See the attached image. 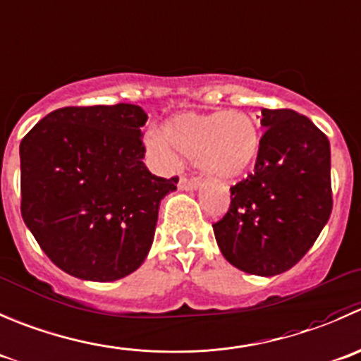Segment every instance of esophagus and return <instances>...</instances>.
<instances>
[{
  "instance_id": "obj_1",
  "label": "esophagus",
  "mask_w": 361,
  "mask_h": 361,
  "mask_svg": "<svg viewBox=\"0 0 361 361\" xmlns=\"http://www.w3.org/2000/svg\"><path fill=\"white\" fill-rule=\"evenodd\" d=\"M200 185V180L189 179V177L180 176L179 177V188L180 189H196Z\"/></svg>"
}]
</instances>
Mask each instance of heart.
<instances>
[{
    "instance_id": "b5f03b06",
    "label": "heart",
    "mask_w": 361,
    "mask_h": 361,
    "mask_svg": "<svg viewBox=\"0 0 361 361\" xmlns=\"http://www.w3.org/2000/svg\"><path fill=\"white\" fill-rule=\"evenodd\" d=\"M149 145L165 159L176 152L196 158L207 177L231 180L255 166L262 147V135L251 116L238 110L210 114H184L166 123L163 137L152 135Z\"/></svg>"
}]
</instances>
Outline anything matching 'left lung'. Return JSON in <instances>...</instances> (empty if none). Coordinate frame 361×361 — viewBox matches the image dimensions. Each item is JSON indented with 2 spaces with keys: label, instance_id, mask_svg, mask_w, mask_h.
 Segmentation results:
<instances>
[{
  "label": "left lung",
  "instance_id": "1",
  "mask_svg": "<svg viewBox=\"0 0 361 361\" xmlns=\"http://www.w3.org/2000/svg\"><path fill=\"white\" fill-rule=\"evenodd\" d=\"M255 172L231 185L228 212L212 224L224 258L255 276H277L312 247L334 207L330 142L290 109H262Z\"/></svg>",
  "mask_w": 361,
  "mask_h": 361
}]
</instances>
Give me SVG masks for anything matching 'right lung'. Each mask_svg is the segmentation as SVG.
I'll use <instances>...</instances> for the list:
<instances>
[{
  "instance_id": "1",
  "label": "right lung",
  "mask_w": 361,
  "mask_h": 361,
  "mask_svg": "<svg viewBox=\"0 0 361 361\" xmlns=\"http://www.w3.org/2000/svg\"><path fill=\"white\" fill-rule=\"evenodd\" d=\"M145 123L130 103L63 106L20 142V214L63 272L110 283L144 263L159 202L179 180L142 161Z\"/></svg>"
}]
</instances>
